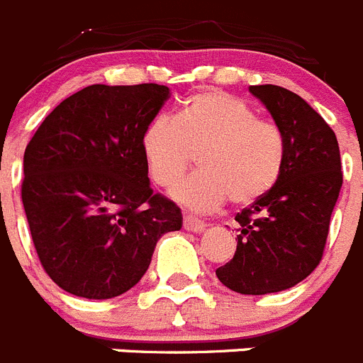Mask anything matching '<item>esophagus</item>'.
Listing matches in <instances>:
<instances>
[{"instance_id": "esophagus-1", "label": "esophagus", "mask_w": 363, "mask_h": 363, "mask_svg": "<svg viewBox=\"0 0 363 363\" xmlns=\"http://www.w3.org/2000/svg\"><path fill=\"white\" fill-rule=\"evenodd\" d=\"M184 227L192 233H201L205 229V223L201 220H198L196 216H191V214H185L184 216Z\"/></svg>"}]
</instances>
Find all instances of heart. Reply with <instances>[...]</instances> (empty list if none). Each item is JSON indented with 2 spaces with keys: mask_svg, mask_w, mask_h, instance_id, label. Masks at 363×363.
Masks as SVG:
<instances>
[{
  "mask_svg": "<svg viewBox=\"0 0 363 363\" xmlns=\"http://www.w3.org/2000/svg\"><path fill=\"white\" fill-rule=\"evenodd\" d=\"M142 150L150 178L169 189L194 163L201 172L176 185L172 196L196 211L229 201L251 205L278 184L287 143L277 121L258 118L243 99L205 89L184 99L176 120L160 116L147 125Z\"/></svg>",
  "mask_w": 363,
  "mask_h": 363,
  "instance_id": "b5f03b06",
  "label": "heart"
}]
</instances>
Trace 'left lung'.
Returning a JSON list of instances; mask_svg holds the SVG:
<instances>
[{"mask_svg":"<svg viewBox=\"0 0 363 363\" xmlns=\"http://www.w3.org/2000/svg\"><path fill=\"white\" fill-rule=\"evenodd\" d=\"M249 91L284 130L287 156L278 184L234 218L236 252L216 277L240 294H269L318 267L344 176L336 134L307 101L278 85Z\"/></svg>","mask_w":363,"mask_h":363,"instance_id":"left-lung-1","label":"left lung"}]
</instances>
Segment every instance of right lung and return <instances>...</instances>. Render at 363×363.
Wrapping results in <instances>:
<instances>
[{"label":"right lung","mask_w":363,"mask_h":363,"mask_svg":"<svg viewBox=\"0 0 363 363\" xmlns=\"http://www.w3.org/2000/svg\"><path fill=\"white\" fill-rule=\"evenodd\" d=\"M171 92L158 83L89 85L45 118L23 156L21 201L50 280L74 296L127 293L160 236L182 229L150 189L142 136Z\"/></svg>","instance_id":"1"}]
</instances>
